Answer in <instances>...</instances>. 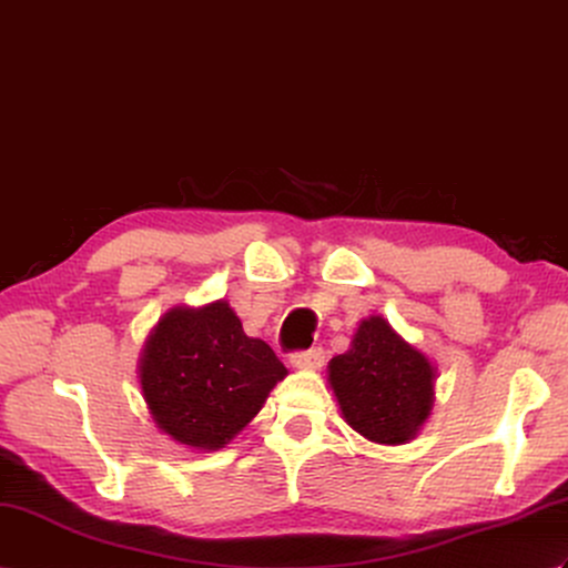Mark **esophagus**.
<instances>
[{
    "label": "esophagus",
    "mask_w": 568,
    "mask_h": 568,
    "mask_svg": "<svg viewBox=\"0 0 568 568\" xmlns=\"http://www.w3.org/2000/svg\"><path fill=\"white\" fill-rule=\"evenodd\" d=\"M290 365L297 367V371H320V367L324 365V351L322 348H310V351L293 353Z\"/></svg>",
    "instance_id": "1"
}]
</instances>
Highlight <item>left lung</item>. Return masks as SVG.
Segmentation results:
<instances>
[{
  "mask_svg": "<svg viewBox=\"0 0 568 568\" xmlns=\"http://www.w3.org/2000/svg\"><path fill=\"white\" fill-rule=\"evenodd\" d=\"M326 373L341 416L371 443L404 445L433 412L438 367L382 314L358 324L351 348L328 361Z\"/></svg>",
  "mask_w": 568,
  "mask_h": 568,
  "instance_id": "obj_1",
  "label": "left lung"
}]
</instances>
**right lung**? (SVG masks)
<instances>
[{
    "label": "right lung",
    "mask_w": 568,
    "mask_h": 568,
    "mask_svg": "<svg viewBox=\"0 0 568 568\" xmlns=\"http://www.w3.org/2000/svg\"><path fill=\"white\" fill-rule=\"evenodd\" d=\"M285 375L266 341L244 334L227 300L164 312L138 361L154 426L201 453H215L242 433Z\"/></svg>",
    "instance_id": "right-lung-1"
}]
</instances>
